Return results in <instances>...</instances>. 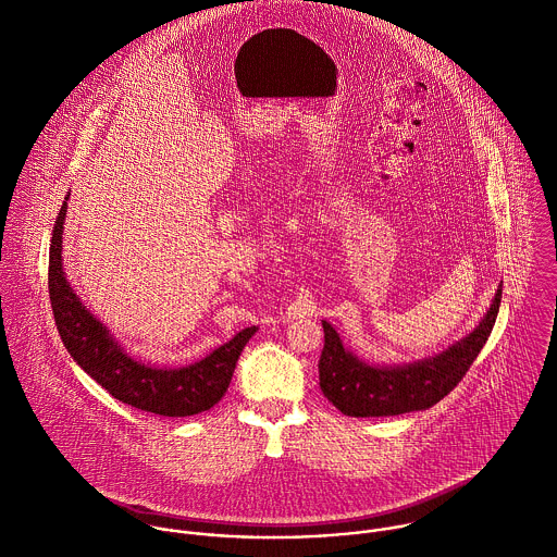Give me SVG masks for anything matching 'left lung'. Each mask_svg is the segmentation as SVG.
Listing matches in <instances>:
<instances>
[{"label":"left lung","mask_w":557,"mask_h":557,"mask_svg":"<svg viewBox=\"0 0 557 557\" xmlns=\"http://www.w3.org/2000/svg\"><path fill=\"white\" fill-rule=\"evenodd\" d=\"M504 282L480 325L449 349L408 364L380 367L343 347L338 332L323 321L325 345L319 360L323 395L347 417H395L428 410L467 375L486 345L502 306Z\"/></svg>","instance_id":"8db88e82"}]
</instances>
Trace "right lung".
I'll use <instances>...</instances> for the list:
<instances>
[{
  "label": "right lung",
  "instance_id": "add662e5",
  "mask_svg": "<svg viewBox=\"0 0 557 557\" xmlns=\"http://www.w3.org/2000/svg\"><path fill=\"white\" fill-rule=\"evenodd\" d=\"M66 199L55 216L49 247V301L58 334L71 358L114 399L160 417H193L210 410L225 395L238 356L258 332L245 327L195 364L160 369L134 360L110 330L79 301L62 269V230Z\"/></svg>",
  "mask_w": 557,
  "mask_h": 557
}]
</instances>
